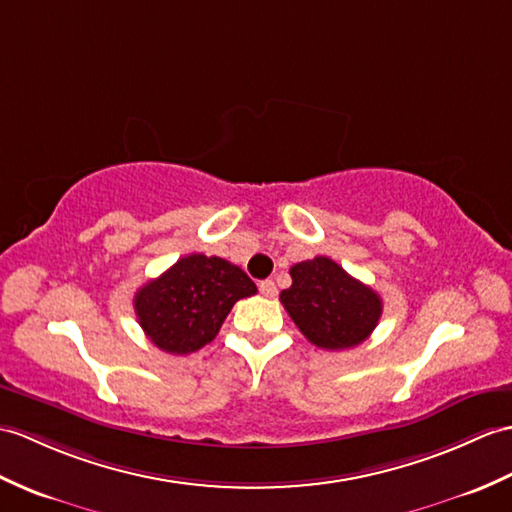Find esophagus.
Masks as SVG:
<instances>
[{
	"label": "esophagus",
	"mask_w": 512,
	"mask_h": 512,
	"mask_svg": "<svg viewBox=\"0 0 512 512\" xmlns=\"http://www.w3.org/2000/svg\"><path fill=\"white\" fill-rule=\"evenodd\" d=\"M259 292L264 294V296H268V299H272V296L277 294V285H275V281H272V279L261 281V283H259Z\"/></svg>",
	"instance_id": "34e87169"
}]
</instances>
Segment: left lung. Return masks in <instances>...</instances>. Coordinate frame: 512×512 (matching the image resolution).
<instances>
[{"label": "left lung", "mask_w": 512, "mask_h": 512, "mask_svg": "<svg viewBox=\"0 0 512 512\" xmlns=\"http://www.w3.org/2000/svg\"><path fill=\"white\" fill-rule=\"evenodd\" d=\"M292 285L279 294L285 312L312 344L327 351L358 347L382 316L379 294L334 259L318 255L290 268Z\"/></svg>", "instance_id": "obj_1"}]
</instances>
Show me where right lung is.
Segmentation results:
<instances>
[{
    "mask_svg": "<svg viewBox=\"0 0 512 512\" xmlns=\"http://www.w3.org/2000/svg\"><path fill=\"white\" fill-rule=\"evenodd\" d=\"M253 294L257 285L240 266L222 257L194 253L141 285L133 305L154 347L187 355L216 338L231 307Z\"/></svg>",
    "mask_w": 512,
    "mask_h": 512,
    "instance_id": "obj_1",
    "label": "right lung"
}]
</instances>
